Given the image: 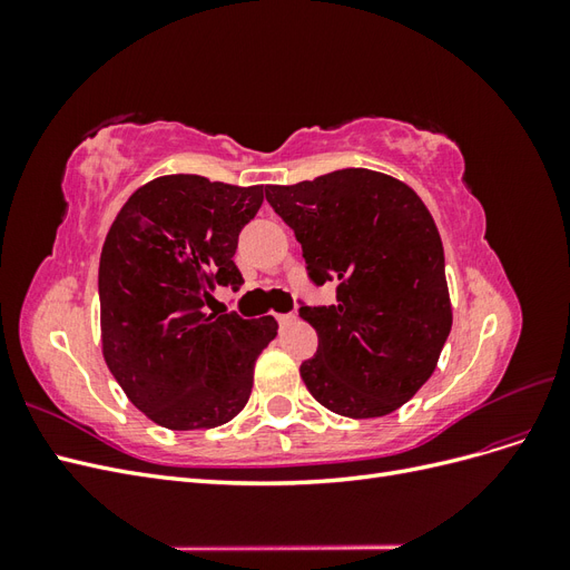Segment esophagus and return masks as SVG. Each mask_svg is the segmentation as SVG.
Segmentation results:
<instances>
[{"label": "esophagus", "mask_w": 570, "mask_h": 570, "mask_svg": "<svg viewBox=\"0 0 570 570\" xmlns=\"http://www.w3.org/2000/svg\"><path fill=\"white\" fill-rule=\"evenodd\" d=\"M275 318H278V323H281V325H289L292 321H295V314H278Z\"/></svg>", "instance_id": "1"}]
</instances>
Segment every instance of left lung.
<instances>
[{"instance_id":"obj_1","label":"left lung","mask_w":570,"mask_h":570,"mask_svg":"<svg viewBox=\"0 0 570 570\" xmlns=\"http://www.w3.org/2000/svg\"><path fill=\"white\" fill-rule=\"evenodd\" d=\"M295 230L312 281H337L333 306H302L318 350L299 373L314 400L347 419H381L438 368L452 331L444 249L413 189L368 168L266 185Z\"/></svg>"}]
</instances>
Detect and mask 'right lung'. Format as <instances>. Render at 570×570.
<instances>
[{
  "instance_id": "1",
  "label": "right lung",
  "mask_w": 570,
  "mask_h": 570,
  "mask_svg": "<svg viewBox=\"0 0 570 570\" xmlns=\"http://www.w3.org/2000/svg\"><path fill=\"white\" fill-rule=\"evenodd\" d=\"M264 185L161 176L120 206L99 256L101 354L149 421L209 430L245 409L254 364L278 335L273 316L209 312L216 287H239L237 235Z\"/></svg>"
}]
</instances>
